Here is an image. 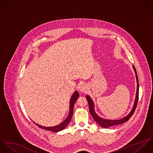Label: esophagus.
<instances>
[{"label": "esophagus", "mask_w": 153, "mask_h": 153, "mask_svg": "<svg viewBox=\"0 0 153 153\" xmlns=\"http://www.w3.org/2000/svg\"><path fill=\"white\" fill-rule=\"evenodd\" d=\"M80 91H82V92H86L87 91V89H88V87H87V85H80Z\"/></svg>", "instance_id": "34e87169"}]
</instances>
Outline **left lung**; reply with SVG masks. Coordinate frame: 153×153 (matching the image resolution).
I'll use <instances>...</instances> for the list:
<instances>
[{"label": "left lung", "mask_w": 153, "mask_h": 153, "mask_svg": "<svg viewBox=\"0 0 153 153\" xmlns=\"http://www.w3.org/2000/svg\"><path fill=\"white\" fill-rule=\"evenodd\" d=\"M134 70L135 71V73H136V79H137V93H136V100L134 102V107L132 109V110L131 111V112L129 113L128 115H127L126 117L123 118V119H120V120H106V119H103L100 117L99 116H98L94 110V103L92 101L91 99L88 96H86V99L88 102V106H89V110H90V113L91 114V115L92 116L93 118L95 120V121L98 123L100 126H102V127H104V128H107L109 127L110 126H116V125H119L120 124L124 123L126 121H127L129 119H130V117L133 116V114H134L135 110H136V107H137V105L138 103V91H139V85H138V76H137V71H136V68L134 66V65H133Z\"/></svg>", "instance_id": "obj_1"}]
</instances>
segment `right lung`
<instances>
[{
  "instance_id": "obj_1",
  "label": "right lung",
  "mask_w": 153,
  "mask_h": 153,
  "mask_svg": "<svg viewBox=\"0 0 153 153\" xmlns=\"http://www.w3.org/2000/svg\"><path fill=\"white\" fill-rule=\"evenodd\" d=\"M79 96V93L76 91L71 96V98L70 99V111H69V114H68V117H67V119H66L62 123H61L60 124L54 126V127H44V126H40L36 123H35L39 127L45 129L46 130H49V131H51L53 132H58L60 131L63 130V129H65L67 126L68 125V123H70L71 117L73 116V108H74V105L75 102H76V100L78 99V97Z\"/></svg>"
}]
</instances>
